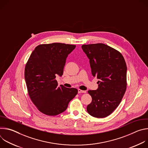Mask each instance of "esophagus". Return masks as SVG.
I'll return each mask as SVG.
<instances>
[{"mask_svg":"<svg viewBox=\"0 0 148 148\" xmlns=\"http://www.w3.org/2000/svg\"><path fill=\"white\" fill-rule=\"evenodd\" d=\"M86 91H84V90H78V93H86Z\"/></svg>","mask_w":148,"mask_h":148,"instance_id":"34e87169","label":"esophagus"}]
</instances>
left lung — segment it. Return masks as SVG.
Returning <instances> with one entry per match:
<instances>
[{"mask_svg": "<svg viewBox=\"0 0 148 148\" xmlns=\"http://www.w3.org/2000/svg\"><path fill=\"white\" fill-rule=\"evenodd\" d=\"M84 52L90 59L92 74L99 81L97 90H89L92 102L88 114L101 118L111 114L119 105L126 90L127 67L122 54L102 43L84 45Z\"/></svg>", "mask_w": 148, "mask_h": 148, "instance_id": "1", "label": "left lung"}]
</instances>
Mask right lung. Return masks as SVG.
I'll return each instance as SVG.
<instances>
[{
    "instance_id": "obj_1",
    "label": "right lung",
    "mask_w": 148,
    "mask_h": 148,
    "mask_svg": "<svg viewBox=\"0 0 148 148\" xmlns=\"http://www.w3.org/2000/svg\"><path fill=\"white\" fill-rule=\"evenodd\" d=\"M76 46L54 43L37 46L32 53L25 69L28 94L37 110L49 116L64 112L78 93L74 88L58 86L66 58Z\"/></svg>"
}]
</instances>
